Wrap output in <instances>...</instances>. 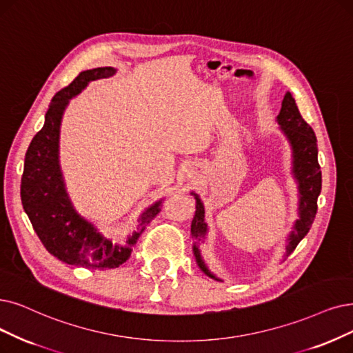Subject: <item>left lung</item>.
<instances>
[{"mask_svg":"<svg viewBox=\"0 0 353 353\" xmlns=\"http://www.w3.org/2000/svg\"><path fill=\"white\" fill-rule=\"evenodd\" d=\"M279 130L287 137L291 148V174L299 190V219L294 221L292 232L288 234L285 258L303 241L314 221L317 213V199L321 191V171L317 161V139L313 129L301 117L291 92L284 95L281 111L276 117ZM195 199V214L191 223L192 252L200 270L210 278L221 281L205 265L200 246L204 245L208 233V224L204 219V204L199 194L191 191Z\"/></svg>","mask_w":353,"mask_h":353,"instance_id":"obj_1","label":"left lung"}]
</instances>
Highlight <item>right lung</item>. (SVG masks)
I'll return each instance as SVG.
<instances>
[{
	"label": "right lung",
	"mask_w": 353,
	"mask_h": 353,
	"mask_svg": "<svg viewBox=\"0 0 353 353\" xmlns=\"http://www.w3.org/2000/svg\"><path fill=\"white\" fill-rule=\"evenodd\" d=\"M117 72L111 66L94 68L81 72L69 85L52 98L45 124L33 137L26 152L21 176V203L33 229L49 253L74 266L112 270L130 258L133 246L146 225L161 211L162 199L149 205L139 219L124 245L114 243L98 230L94 223L82 217L66 191L59 162V137L65 108L95 79Z\"/></svg>",
	"instance_id": "1"
}]
</instances>
